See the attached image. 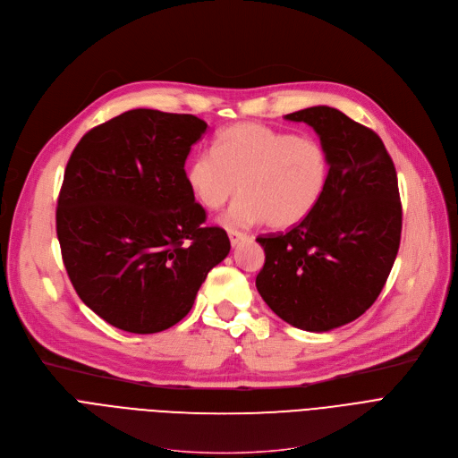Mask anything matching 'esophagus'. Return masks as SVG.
Returning <instances> with one entry per match:
<instances>
[{
  "label": "esophagus",
  "mask_w": 458,
  "mask_h": 458,
  "mask_svg": "<svg viewBox=\"0 0 458 458\" xmlns=\"http://www.w3.org/2000/svg\"><path fill=\"white\" fill-rule=\"evenodd\" d=\"M228 237H230L232 247H235V245H239V241L247 239V233H242V232H239V230H228Z\"/></svg>",
  "instance_id": "esophagus-1"
}]
</instances>
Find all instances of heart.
Listing matches in <instances>:
<instances>
[{"label":"heart","mask_w":458,"mask_h":458,"mask_svg":"<svg viewBox=\"0 0 458 458\" xmlns=\"http://www.w3.org/2000/svg\"><path fill=\"white\" fill-rule=\"evenodd\" d=\"M331 173L329 152L311 136L259 123H237L219 132L216 148L202 150L186 165V182L208 209L230 206L226 226L265 221L284 230L308 219L322 200Z\"/></svg>","instance_id":"heart-1"}]
</instances>
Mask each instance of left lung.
Listing matches in <instances>:
<instances>
[{"mask_svg":"<svg viewBox=\"0 0 458 458\" xmlns=\"http://www.w3.org/2000/svg\"><path fill=\"white\" fill-rule=\"evenodd\" d=\"M285 119L313 127L331 173L308 219L256 239L265 250L256 287L282 320L322 333L359 318L386 284L402 239L398 174L381 138L337 108Z\"/></svg>","mask_w":458,"mask_h":458,"instance_id":"8db88e82","label":"left lung"}]
</instances>
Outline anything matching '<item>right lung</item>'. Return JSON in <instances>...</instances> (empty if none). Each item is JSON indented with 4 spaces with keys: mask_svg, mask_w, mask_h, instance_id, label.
Masks as SVG:
<instances>
[{
    "mask_svg": "<svg viewBox=\"0 0 458 458\" xmlns=\"http://www.w3.org/2000/svg\"><path fill=\"white\" fill-rule=\"evenodd\" d=\"M191 114L136 108L86 132L56 206V237L86 306L117 329L158 333L184 318L208 272L230 252L186 182Z\"/></svg>",
    "mask_w": 458,
    "mask_h": 458,
    "instance_id": "1",
    "label": "right lung"
}]
</instances>
